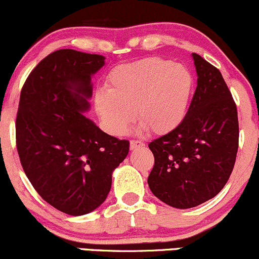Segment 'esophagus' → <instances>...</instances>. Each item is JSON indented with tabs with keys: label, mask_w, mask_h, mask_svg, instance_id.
Instances as JSON below:
<instances>
[{
	"label": "esophagus",
	"mask_w": 259,
	"mask_h": 259,
	"mask_svg": "<svg viewBox=\"0 0 259 259\" xmlns=\"http://www.w3.org/2000/svg\"><path fill=\"white\" fill-rule=\"evenodd\" d=\"M142 146H143V142H141V141H137V140L130 141V149H135L137 147H142Z\"/></svg>",
	"instance_id": "1"
}]
</instances>
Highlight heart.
Listing matches in <instances>:
<instances>
[{"mask_svg": "<svg viewBox=\"0 0 259 259\" xmlns=\"http://www.w3.org/2000/svg\"><path fill=\"white\" fill-rule=\"evenodd\" d=\"M195 82L189 69L162 57H147L111 70L96 109L110 134L123 135L134 118L153 135H166L188 116ZM136 113H133V111Z\"/></svg>", "mask_w": 259, "mask_h": 259, "instance_id": "b5f03b06", "label": "heart"}]
</instances>
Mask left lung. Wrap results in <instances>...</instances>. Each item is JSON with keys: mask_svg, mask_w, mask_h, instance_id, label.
Segmentation results:
<instances>
[{"mask_svg": "<svg viewBox=\"0 0 259 259\" xmlns=\"http://www.w3.org/2000/svg\"><path fill=\"white\" fill-rule=\"evenodd\" d=\"M192 57L198 78L188 116L148 145L154 155L149 188L178 209L194 208L221 191L239 146L237 105L220 70L197 54Z\"/></svg>", "mask_w": 259, "mask_h": 259, "instance_id": "8db88e82", "label": "left lung"}]
</instances>
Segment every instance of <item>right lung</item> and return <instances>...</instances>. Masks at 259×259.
I'll use <instances>...</instances> for the list:
<instances>
[{"label": "right lung", "mask_w": 259, "mask_h": 259, "mask_svg": "<svg viewBox=\"0 0 259 259\" xmlns=\"http://www.w3.org/2000/svg\"><path fill=\"white\" fill-rule=\"evenodd\" d=\"M101 55L62 49L48 55L26 78L15 122L16 149L40 197L78 217L99 207L129 141L101 132L82 112L90 109L91 76Z\"/></svg>", "instance_id": "add662e5"}]
</instances>
